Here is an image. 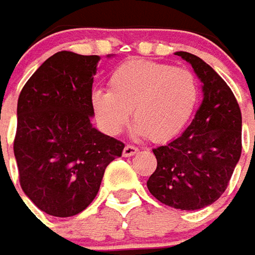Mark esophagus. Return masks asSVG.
Segmentation results:
<instances>
[{"mask_svg": "<svg viewBox=\"0 0 255 255\" xmlns=\"http://www.w3.org/2000/svg\"><path fill=\"white\" fill-rule=\"evenodd\" d=\"M137 151H139V148L136 147V146L128 144V146H125V148H124V155L125 157H130V155L136 154Z\"/></svg>", "mask_w": 255, "mask_h": 255, "instance_id": "esophagus-1", "label": "esophagus"}]
</instances>
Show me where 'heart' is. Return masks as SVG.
I'll return each mask as SVG.
<instances>
[{"instance_id":"b5f03b06","label":"heart","mask_w":255,"mask_h":255,"mask_svg":"<svg viewBox=\"0 0 255 255\" xmlns=\"http://www.w3.org/2000/svg\"><path fill=\"white\" fill-rule=\"evenodd\" d=\"M199 83L187 68L151 60H130L108 78V91L91 94V109L108 134H119L133 111L136 133L155 143L177 137L195 112Z\"/></svg>"}]
</instances>
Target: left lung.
Segmentation results:
<instances>
[{"label":"left lung","instance_id":"left-lung-1","mask_svg":"<svg viewBox=\"0 0 255 255\" xmlns=\"http://www.w3.org/2000/svg\"><path fill=\"white\" fill-rule=\"evenodd\" d=\"M202 81L203 98L191 125L179 137L153 148L157 168L147 188L160 202L196 211L226 191L242 155V112L225 80L195 54L177 52Z\"/></svg>","mask_w":255,"mask_h":255}]
</instances>
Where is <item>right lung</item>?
I'll return each mask as SVG.
<instances>
[{
    "label": "right lung",
    "instance_id": "right-lung-1",
    "mask_svg": "<svg viewBox=\"0 0 255 255\" xmlns=\"http://www.w3.org/2000/svg\"><path fill=\"white\" fill-rule=\"evenodd\" d=\"M98 60L56 53L36 70L18 98L13 154L20 188L52 216L83 212L98 194L108 164L125 147L90 121Z\"/></svg>",
    "mask_w": 255,
    "mask_h": 255
}]
</instances>
